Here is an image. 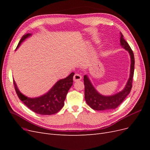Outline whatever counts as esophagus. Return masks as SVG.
Instances as JSON below:
<instances>
[{
    "label": "esophagus",
    "instance_id": "1",
    "mask_svg": "<svg viewBox=\"0 0 150 150\" xmlns=\"http://www.w3.org/2000/svg\"><path fill=\"white\" fill-rule=\"evenodd\" d=\"M81 79H82V76H81L79 74H75L73 77V81H74V82H76V81H80Z\"/></svg>",
    "mask_w": 150,
    "mask_h": 150
}]
</instances>
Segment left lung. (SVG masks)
<instances>
[{"label": "left lung", "mask_w": 150, "mask_h": 150, "mask_svg": "<svg viewBox=\"0 0 150 150\" xmlns=\"http://www.w3.org/2000/svg\"><path fill=\"white\" fill-rule=\"evenodd\" d=\"M120 45L122 48L128 52L131 59L129 77L123 89L120 92L111 95V96H104L99 93L94 88L88 75L84 76L85 100L88 105L94 110L106 111L116 109L125 100L132 88V81L134 70V54L128 42L125 40L123 35L121 33Z\"/></svg>", "instance_id": "1"}]
</instances>
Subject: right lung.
Here are the masks:
<instances>
[{
    "mask_svg": "<svg viewBox=\"0 0 150 150\" xmlns=\"http://www.w3.org/2000/svg\"><path fill=\"white\" fill-rule=\"evenodd\" d=\"M31 35L32 34L29 33L24 35L20 40L16 49L19 48L22 42ZM74 75V72H72L66 78L57 81L48 92L35 98H29L22 94L17 88L14 80L13 84L18 97L30 110L37 114L51 115L59 111L64 106L67 93L73 84Z\"/></svg>",
    "mask_w": 150,
    "mask_h": 150,
    "instance_id": "1",
    "label": "right lung"
}]
</instances>
